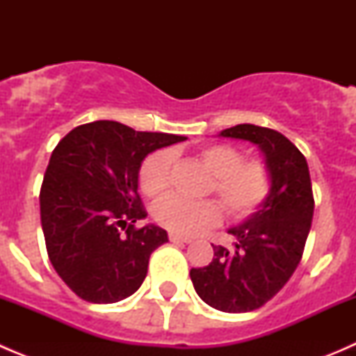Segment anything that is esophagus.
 I'll list each match as a JSON object with an SVG mask.
<instances>
[{
    "mask_svg": "<svg viewBox=\"0 0 356 356\" xmlns=\"http://www.w3.org/2000/svg\"><path fill=\"white\" fill-rule=\"evenodd\" d=\"M168 238H170L172 243H184V245H189V243H191V239L184 238V236H179V234H170Z\"/></svg>",
    "mask_w": 356,
    "mask_h": 356,
    "instance_id": "obj_1",
    "label": "esophagus"
}]
</instances>
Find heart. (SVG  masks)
I'll list each match as a JSON object with an SVG mask.
<instances>
[{
  "instance_id": "obj_1",
  "label": "heart",
  "mask_w": 356,
  "mask_h": 356,
  "mask_svg": "<svg viewBox=\"0 0 356 356\" xmlns=\"http://www.w3.org/2000/svg\"><path fill=\"white\" fill-rule=\"evenodd\" d=\"M200 160L211 177L210 191L220 198L225 210L234 218H246L258 210L270 195V170L264 161H243L241 153L229 145H210L200 152ZM172 153H153L139 170V188L148 196H161L170 188ZM153 217L175 234H198L222 220L217 201H186L177 196L158 200Z\"/></svg>"
}]
</instances>
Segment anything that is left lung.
I'll return each mask as SVG.
<instances>
[{"label": "left lung", "mask_w": 356, "mask_h": 356, "mask_svg": "<svg viewBox=\"0 0 356 356\" xmlns=\"http://www.w3.org/2000/svg\"><path fill=\"white\" fill-rule=\"evenodd\" d=\"M218 136L258 146L270 170V195L245 222L227 229L236 239L232 250L211 245L210 265L189 275L211 308L245 314L274 298L296 270L314 218V193L307 160L281 132L239 124Z\"/></svg>", "instance_id": "left-lung-1"}]
</instances>
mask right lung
Returning <instances> with one entry per match:
<instances>
[{
	"label": "right lung",
	"mask_w": 356,
	"mask_h": 356,
	"mask_svg": "<svg viewBox=\"0 0 356 356\" xmlns=\"http://www.w3.org/2000/svg\"><path fill=\"white\" fill-rule=\"evenodd\" d=\"M186 139L96 120L58 143L39 195L41 225L53 268L79 298L117 303L141 288L149 254L168 236L155 224L134 227L148 215L139 170L149 153Z\"/></svg>",
	"instance_id": "1"
}]
</instances>
